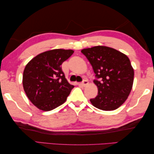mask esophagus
<instances>
[{
  "instance_id": "esophagus-1",
  "label": "esophagus",
  "mask_w": 154,
  "mask_h": 154,
  "mask_svg": "<svg viewBox=\"0 0 154 154\" xmlns=\"http://www.w3.org/2000/svg\"><path fill=\"white\" fill-rule=\"evenodd\" d=\"M88 84H89V82H88L87 80H83V81L80 83V85H81L82 87H85Z\"/></svg>"
}]
</instances>
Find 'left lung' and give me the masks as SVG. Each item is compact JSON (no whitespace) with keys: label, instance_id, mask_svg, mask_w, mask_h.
<instances>
[{"label":"left lung","instance_id":"8db88e82","mask_svg":"<svg viewBox=\"0 0 154 154\" xmlns=\"http://www.w3.org/2000/svg\"><path fill=\"white\" fill-rule=\"evenodd\" d=\"M95 74L97 95L91 104L102 110H113L129 95L134 81V69L126 55L112 48L98 46L82 50Z\"/></svg>","mask_w":154,"mask_h":154}]
</instances>
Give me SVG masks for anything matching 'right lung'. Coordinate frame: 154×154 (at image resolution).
<instances>
[{"mask_svg": "<svg viewBox=\"0 0 154 154\" xmlns=\"http://www.w3.org/2000/svg\"><path fill=\"white\" fill-rule=\"evenodd\" d=\"M73 53L72 50H49L34 57L26 65L24 90L35 106L49 111L65 102L74 86L65 79L61 65Z\"/></svg>", "mask_w": 154, "mask_h": 154, "instance_id": "add662e5", "label": "right lung"}]
</instances>
